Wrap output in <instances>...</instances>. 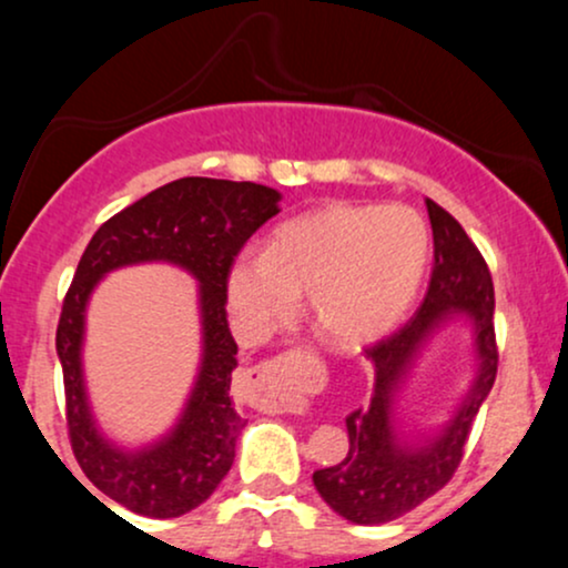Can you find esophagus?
I'll use <instances>...</instances> for the list:
<instances>
[{"label":"esophagus","instance_id":"34e87169","mask_svg":"<svg viewBox=\"0 0 568 568\" xmlns=\"http://www.w3.org/2000/svg\"><path fill=\"white\" fill-rule=\"evenodd\" d=\"M253 374V382H256V387H262L266 397H264V408L270 410H280V408H291L293 403H296V393H293V387H280L275 384V374H272V366L270 363H262V366L251 368Z\"/></svg>","mask_w":568,"mask_h":568}]
</instances>
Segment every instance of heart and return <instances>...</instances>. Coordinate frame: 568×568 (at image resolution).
Returning a JSON list of instances; mask_svg holds the SVG:
<instances>
[{"label": "heart", "mask_w": 568, "mask_h": 568, "mask_svg": "<svg viewBox=\"0 0 568 568\" xmlns=\"http://www.w3.org/2000/svg\"><path fill=\"white\" fill-rule=\"evenodd\" d=\"M429 262L425 219L406 205H328L275 226L264 253H240L226 306L262 342L306 296L312 328L336 347L382 336L414 302Z\"/></svg>", "instance_id": "b5f03b06"}]
</instances>
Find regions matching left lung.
<instances>
[{
    "mask_svg": "<svg viewBox=\"0 0 568 568\" xmlns=\"http://www.w3.org/2000/svg\"><path fill=\"white\" fill-rule=\"evenodd\" d=\"M427 213L435 264L425 302L397 334L366 349L374 389L368 406L347 416V456L312 475L325 505L349 524H387L440 491L459 467L473 419L497 379L491 272L452 213L433 200H427ZM454 316L470 320L474 328L471 389L438 434L408 439L396 425V397L420 347Z\"/></svg>",
    "mask_w": 568,
    "mask_h": 568,
    "instance_id": "8db88e82",
    "label": "left lung"
}]
</instances>
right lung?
I'll return each mask as SVG.
<instances>
[{
	"label": "right lung",
	"instance_id": "add662e5",
	"mask_svg": "<svg viewBox=\"0 0 568 568\" xmlns=\"http://www.w3.org/2000/svg\"><path fill=\"white\" fill-rule=\"evenodd\" d=\"M277 189L189 175L128 205L84 247L55 334L69 438L90 484L130 513L179 518L200 507L230 473L245 422L230 397L237 344L226 323V272L247 237L277 216ZM152 261L181 265L199 280L203 355L176 425L146 447L125 449L102 435L89 408L81 371L83 315L109 271Z\"/></svg>",
	"mask_w": 568,
	"mask_h": 568
}]
</instances>
